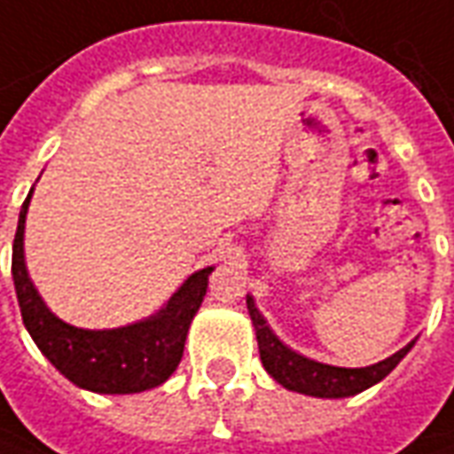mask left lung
<instances>
[{
    "mask_svg": "<svg viewBox=\"0 0 454 454\" xmlns=\"http://www.w3.org/2000/svg\"><path fill=\"white\" fill-rule=\"evenodd\" d=\"M246 304H248L250 319H253V326H255L260 361H262L265 371L280 383L282 388L304 393V395H315V398H348V395L366 391L371 386L383 381L415 344V341H411L408 347L395 351L388 359L371 364V366H361V369L332 366V364L307 359V356L297 354L290 347H285L280 339L275 337V332L265 322V317L260 315L253 294H246Z\"/></svg>",
    "mask_w": 454,
    "mask_h": 454,
    "instance_id": "obj_1",
    "label": "left lung"
}]
</instances>
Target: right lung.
<instances>
[{
  "instance_id": "add662e5",
  "label": "right lung",
  "mask_w": 454,
  "mask_h": 454,
  "mask_svg": "<svg viewBox=\"0 0 454 454\" xmlns=\"http://www.w3.org/2000/svg\"><path fill=\"white\" fill-rule=\"evenodd\" d=\"M19 211V226L12 248V278L17 287L21 319L41 354L78 388L93 393H142L157 388L172 376L184 354L192 319L204 302L211 268L196 270L154 315L115 329H83L63 322L41 300L31 282L24 258V226L28 204Z\"/></svg>"
}]
</instances>
